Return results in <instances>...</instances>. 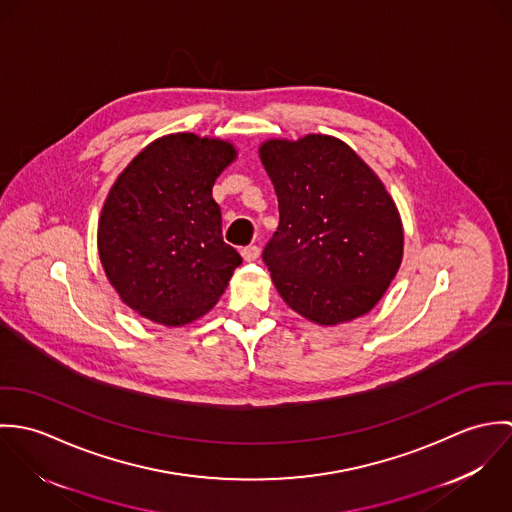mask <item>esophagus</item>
I'll use <instances>...</instances> for the list:
<instances>
[{"instance_id":"esophagus-1","label":"esophagus","mask_w":512,"mask_h":512,"mask_svg":"<svg viewBox=\"0 0 512 512\" xmlns=\"http://www.w3.org/2000/svg\"><path fill=\"white\" fill-rule=\"evenodd\" d=\"M240 254H242V258H244L246 262H254V260H258V256H260V248H258V246H244V248L240 250Z\"/></svg>"}]
</instances>
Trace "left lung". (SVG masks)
<instances>
[{
    "instance_id": "1",
    "label": "left lung",
    "mask_w": 512,
    "mask_h": 512,
    "mask_svg": "<svg viewBox=\"0 0 512 512\" xmlns=\"http://www.w3.org/2000/svg\"><path fill=\"white\" fill-rule=\"evenodd\" d=\"M260 159L280 209L278 230L262 252L276 290L319 325L368 313L404 250L400 215L382 181L331 136L270 140Z\"/></svg>"
}]
</instances>
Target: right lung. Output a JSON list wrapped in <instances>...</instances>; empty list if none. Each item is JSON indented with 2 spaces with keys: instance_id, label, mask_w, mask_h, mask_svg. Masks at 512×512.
Segmentation results:
<instances>
[{
  "instance_id": "1",
  "label": "right lung",
  "mask_w": 512,
  "mask_h": 512,
  "mask_svg": "<svg viewBox=\"0 0 512 512\" xmlns=\"http://www.w3.org/2000/svg\"><path fill=\"white\" fill-rule=\"evenodd\" d=\"M234 157L226 142L171 134L134 157L110 189L98 254L122 301L147 319L169 327L199 319L240 266L213 199Z\"/></svg>"
}]
</instances>
